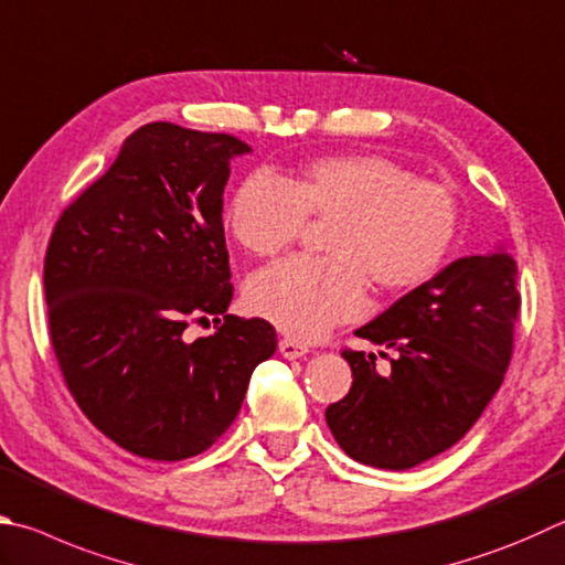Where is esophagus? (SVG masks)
<instances>
[{
	"label": "esophagus",
	"instance_id": "esophagus-1",
	"mask_svg": "<svg viewBox=\"0 0 565 565\" xmlns=\"http://www.w3.org/2000/svg\"><path fill=\"white\" fill-rule=\"evenodd\" d=\"M279 351L284 358H289V361H296V358H303L309 353V345L301 343V341H294V338H284L279 343Z\"/></svg>",
	"mask_w": 565,
	"mask_h": 565
}]
</instances>
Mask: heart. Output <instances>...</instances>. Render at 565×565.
<instances>
[{"label": "heart", "instance_id": "1", "mask_svg": "<svg viewBox=\"0 0 565 565\" xmlns=\"http://www.w3.org/2000/svg\"><path fill=\"white\" fill-rule=\"evenodd\" d=\"M309 214L331 220L328 254L291 256L247 286L254 313L303 341L361 316L367 279L385 291L433 281L459 230L452 190L377 152L318 158L294 182L254 172L234 192L224 222L242 249L276 256L301 237Z\"/></svg>", "mask_w": 565, "mask_h": 565}]
</instances>
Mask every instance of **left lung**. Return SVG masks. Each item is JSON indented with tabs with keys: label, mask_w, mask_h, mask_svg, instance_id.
<instances>
[{
	"label": "left lung",
	"mask_w": 565,
	"mask_h": 565,
	"mask_svg": "<svg viewBox=\"0 0 565 565\" xmlns=\"http://www.w3.org/2000/svg\"><path fill=\"white\" fill-rule=\"evenodd\" d=\"M521 309L509 254L465 256L395 301L355 335L393 355L343 348L353 385L326 423L348 457L403 471L465 437L494 397L514 355Z\"/></svg>",
	"instance_id": "left-lung-1"
}]
</instances>
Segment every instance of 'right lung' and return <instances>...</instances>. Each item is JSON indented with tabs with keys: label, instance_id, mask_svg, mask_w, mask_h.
I'll list each match as a JSON object with an SVG mask.
<instances>
[{
	"label": "right lung",
	"instance_id": "obj_1",
	"mask_svg": "<svg viewBox=\"0 0 565 565\" xmlns=\"http://www.w3.org/2000/svg\"><path fill=\"white\" fill-rule=\"evenodd\" d=\"M249 150L227 132L148 122L51 232V348L81 413L130 455L210 449L276 351L269 321L224 313L234 286L222 194L230 160ZM210 317L212 337L183 335Z\"/></svg>",
	"mask_w": 565,
	"mask_h": 565
}]
</instances>
